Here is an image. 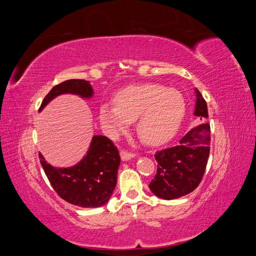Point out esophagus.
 <instances>
[{"mask_svg":"<svg viewBox=\"0 0 256 256\" xmlns=\"http://www.w3.org/2000/svg\"><path fill=\"white\" fill-rule=\"evenodd\" d=\"M136 157V154L132 152H128L126 150H122L120 152V158L122 161H128L130 159H132Z\"/></svg>","mask_w":256,"mask_h":256,"instance_id":"esophagus-1","label":"esophagus"}]
</instances>
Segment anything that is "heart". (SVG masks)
Instances as JSON below:
<instances>
[{
	"label": "heart",
	"instance_id": "b5f03b06",
	"mask_svg": "<svg viewBox=\"0 0 256 256\" xmlns=\"http://www.w3.org/2000/svg\"><path fill=\"white\" fill-rule=\"evenodd\" d=\"M114 102L115 106L102 104L99 109L100 122L108 134L118 138L138 120V136L152 146L171 140L187 110L180 92L154 83L131 85L120 90Z\"/></svg>",
	"mask_w": 256,
	"mask_h": 256
}]
</instances>
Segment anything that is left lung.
I'll list each match as a JSON object with an SVG mask.
<instances>
[{"instance_id": "obj_1", "label": "left lung", "mask_w": 256, "mask_h": 256, "mask_svg": "<svg viewBox=\"0 0 256 256\" xmlns=\"http://www.w3.org/2000/svg\"><path fill=\"white\" fill-rule=\"evenodd\" d=\"M194 115L200 125L188 131L177 145L157 152V174L150 184L154 196L164 200H174L187 196L202 180L210 152V126L207 104L202 94L196 88Z\"/></svg>"}]
</instances>
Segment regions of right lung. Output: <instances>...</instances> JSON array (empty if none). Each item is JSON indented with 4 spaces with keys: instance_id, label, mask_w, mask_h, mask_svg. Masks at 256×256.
<instances>
[{
    "instance_id": "1",
    "label": "right lung",
    "mask_w": 256,
    "mask_h": 256,
    "mask_svg": "<svg viewBox=\"0 0 256 256\" xmlns=\"http://www.w3.org/2000/svg\"><path fill=\"white\" fill-rule=\"evenodd\" d=\"M63 94L78 95L88 99L94 90L88 81L72 79L56 85L42 100L40 112L52 99ZM44 171L58 194L72 205L92 208L106 204L118 182L120 164L118 150L109 138L94 136L86 154L70 168H56L40 152Z\"/></svg>"
}]
</instances>
